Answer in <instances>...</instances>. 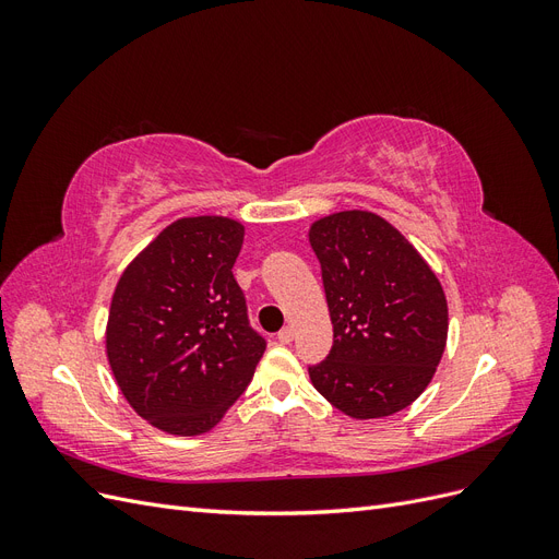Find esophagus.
Here are the masks:
<instances>
[{"mask_svg": "<svg viewBox=\"0 0 559 559\" xmlns=\"http://www.w3.org/2000/svg\"><path fill=\"white\" fill-rule=\"evenodd\" d=\"M294 326H284L280 333H277V341L282 343V345H289L292 341H294Z\"/></svg>", "mask_w": 559, "mask_h": 559, "instance_id": "esophagus-1", "label": "esophagus"}]
</instances>
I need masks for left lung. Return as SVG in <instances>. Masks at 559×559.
<instances>
[{
  "label": "left lung",
  "mask_w": 559,
  "mask_h": 559,
  "mask_svg": "<svg viewBox=\"0 0 559 559\" xmlns=\"http://www.w3.org/2000/svg\"><path fill=\"white\" fill-rule=\"evenodd\" d=\"M310 245L333 324L329 357L308 368L314 389L354 419L408 408L445 349L441 282L392 224L370 212L319 218Z\"/></svg>",
  "instance_id": "left-lung-1"
}]
</instances>
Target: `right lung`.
<instances>
[{
	"label": "right lung",
	"mask_w": 559,
	"mask_h": 559,
	"mask_svg": "<svg viewBox=\"0 0 559 559\" xmlns=\"http://www.w3.org/2000/svg\"><path fill=\"white\" fill-rule=\"evenodd\" d=\"M242 238L233 218H179L116 284L107 324L111 373L134 413L167 433L210 431L265 352L233 277Z\"/></svg>",
	"instance_id": "add662e5"
}]
</instances>
